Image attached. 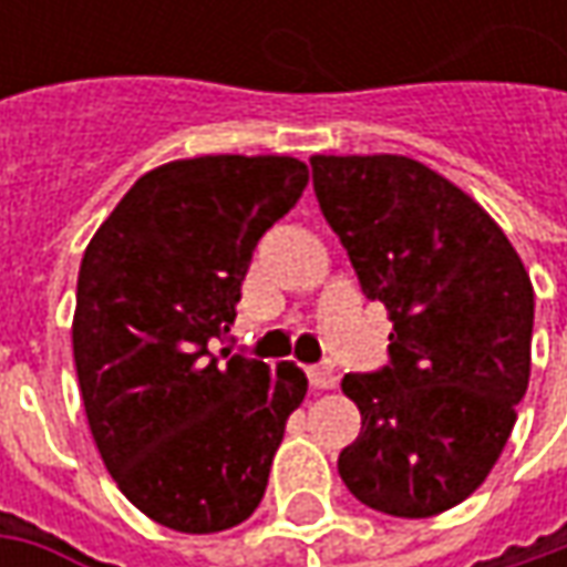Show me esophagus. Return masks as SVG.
<instances>
[{
  "instance_id": "1",
  "label": "esophagus",
  "mask_w": 567,
  "mask_h": 567,
  "mask_svg": "<svg viewBox=\"0 0 567 567\" xmlns=\"http://www.w3.org/2000/svg\"><path fill=\"white\" fill-rule=\"evenodd\" d=\"M306 372H309V381H312L316 388H334V384H338V369H334V362L331 360L309 365Z\"/></svg>"
}]
</instances>
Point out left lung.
Segmentation results:
<instances>
[{
	"label": "left lung",
	"mask_w": 567,
	"mask_h": 567,
	"mask_svg": "<svg viewBox=\"0 0 567 567\" xmlns=\"http://www.w3.org/2000/svg\"><path fill=\"white\" fill-rule=\"evenodd\" d=\"M309 164L362 293L394 321L388 362L340 381L362 413L340 480L375 512L442 514L489 476L527 394L530 277L489 214L420 161Z\"/></svg>",
	"instance_id": "left-lung-1"
}]
</instances>
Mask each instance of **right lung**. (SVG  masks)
Instances as JSON below:
<instances>
[{
  "mask_svg": "<svg viewBox=\"0 0 567 567\" xmlns=\"http://www.w3.org/2000/svg\"><path fill=\"white\" fill-rule=\"evenodd\" d=\"M296 157H195L144 173L100 224L78 271L75 369L100 457L122 495L179 534L243 524L261 502L293 362L214 357L258 239L302 198Z\"/></svg>",
  "mask_w": 567,
  "mask_h": 567,
  "instance_id": "obj_1",
  "label": "right lung"
}]
</instances>
